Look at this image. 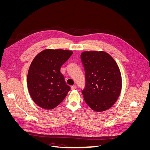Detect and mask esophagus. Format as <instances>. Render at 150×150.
I'll use <instances>...</instances> for the list:
<instances>
[{"instance_id":"esophagus-1","label":"esophagus","mask_w":150,"mask_h":150,"mask_svg":"<svg viewBox=\"0 0 150 150\" xmlns=\"http://www.w3.org/2000/svg\"><path fill=\"white\" fill-rule=\"evenodd\" d=\"M76 88H77V87H76V86H71V89H72V90L76 89Z\"/></svg>"}]
</instances>
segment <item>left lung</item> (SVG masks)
Returning a JSON list of instances; mask_svg holds the SVG:
<instances>
[{"instance_id": "obj_1", "label": "left lung", "mask_w": 150, "mask_h": 150, "mask_svg": "<svg viewBox=\"0 0 150 150\" xmlns=\"http://www.w3.org/2000/svg\"><path fill=\"white\" fill-rule=\"evenodd\" d=\"M86 74L82 91L86 103L97 112L110 109L120 96L121 72L117 63L104 51H84L81 54Z\"/></svg>"}]
</instances>
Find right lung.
<instances>
[{
  "label": "right lung",
  "mask_w": 150,
  "mask_h": 150,
  "mask_svg": "<svg viewBox=\"0 0 150 150\" xmlns=\"http://www.w3.org/2000/svg\"><path fill=\"white\" fill-rule=\"evenodd\" d=\"M72 51L47 49L32 61L28 74V87L34 102L45 110H52L67 96L71 88L60 71Z\"/></svg>",
  "instance_id": "right-lung-1"
}]
</instances>
